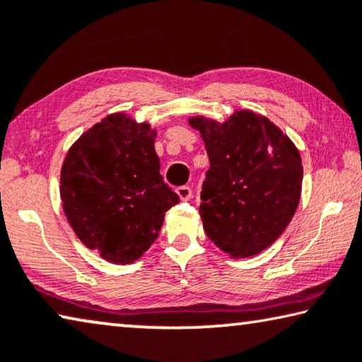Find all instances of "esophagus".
<instances>
[{"label":"esophagus","mask_w":362,"mask_h":362,"mask_svg":"<svg viewBox=\"0 0 362 362\" xmlns=\"http://www.w3.org/2000/svg\"><path fill=\"white\" fill-rule=\"evenodd\" d=\"M176 192H177V196H180V199L185 200V202L192 197V189L189 186H180L176 189Z\"/></svg>","instance_id":"obj_1"}]
</instances>
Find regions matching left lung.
I'll use <instances>...</instances> for the list:
<instances>
[{
  "instance_id": "1",
  "label": "left lung",
  "mask_w": 362,
  "mask_h": 362,
  "mask_svg": "<svg viewBox=\"0 0 362 362\" xmlns=\"http://www.w3.org/2000/svg\"><path fill=\"white\" fill-rule=\"evenodd\" d=\"M210 168L199 214L207 236L230 257L257 255L290 225L301 199L299 150L280 127L251 110L223 123L192 116Z\"/></svg>"
}]
</instances>
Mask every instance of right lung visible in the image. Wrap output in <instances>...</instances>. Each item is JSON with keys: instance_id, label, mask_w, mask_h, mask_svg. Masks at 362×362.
<instances>
[{"instance_id": "add662e5", "label": "right lung", "mask_w": 362, "mask_h": 362, "mask_svg": "<svg viewBox=\"0 0 362 362\" xmlns=\"http://www.w3.org/2000/svg\"><path fill=\"white\" fill-rule=\"evenodd\" d=\"M157 131L126 113L93 124L66 153L59 196L76 236L111 264L152 246L165 212L180 202L160 175Z\"/></svg>"}]
</instances>
